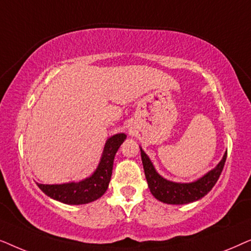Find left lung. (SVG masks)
<instances>
[{
	"label": "left lung",
	"mask_w": 251,
	"mask_h": 251,
	"mask_svg": "<svg viewBox=\"0 0 251 251\" xmlns=\"http://www.w3.org/2000/svg\"><path fill=\"white\" fill-rule=\"evenodd\" d=\"M140 154H142L144 171H145L146 180L149 183L151 193L157 200L169 204H185L203 198L217 183L223 168H224L226 156H227V152H226L223 156V160L218 163V166L215 169L209 171L200 179L193 181V183L179 184L173 183V181H169L161 177L154 169L149 156L146 155L142 149H140Z\"/></svg>",
	"instance_id": "1"
}]
</instances>
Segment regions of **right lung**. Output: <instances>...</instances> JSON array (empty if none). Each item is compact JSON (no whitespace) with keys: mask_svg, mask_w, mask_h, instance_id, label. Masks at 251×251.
<instances>
[{"mask_svg":"<svg viewBox=\"0 0 251 251\" xmlns=\"http://www.w3.org/2000/svg\"><path fill=\"white\" fill-rule=\"evenodd\" d=\"M125 133H118L111 137L105 144L100 163L91 177L78 181L61 185L37 184L43 193L54 200L67 204H84L97 200L105 193L111 180L113 161L119 147L126 139Z\"/></svg>","mask_w":251,"mask_h":251,"instance_id":"add662e5","label":"right lung"}]
</instances>
